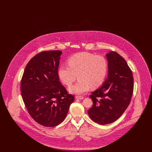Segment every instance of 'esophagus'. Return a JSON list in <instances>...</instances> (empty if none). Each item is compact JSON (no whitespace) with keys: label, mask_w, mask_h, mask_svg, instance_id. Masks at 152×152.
<instances>
[{"label":"esophagus","mask_w":152,"mask_h":152,"mask_svg":"<svg viewBox=\"0 0 152 152\" xmlns=\"http://www.w3.org/2000/svg\"><path fill=\"white\" fill-rule=\"evenodd\" d=\"M76 99H84V97L82 96H76Z\"/></svg>","instance_id":"obj_1"}]
</instances>
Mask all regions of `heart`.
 <instances>
[{
  "label": "heart",
  "mask_w": 152,
  "mask_h": 152,
  "mask_svg": "<svg viewBox=\"0 0 152 152\" xmlns=\"http://www.w3.org/2000/svg\"><path fill=\"white\" fill-rule=\"evenodd\" d=\"M68 66L60 65L58 69L59 79L66 86L76 80L78 82L69 88L73 94H81L92 88L101 87L106 79L108 65L107 59L101 55L82 52L75 53L67 60Z\"/></svg>",
  "instance_id": "heart-1"
}]
</instances>
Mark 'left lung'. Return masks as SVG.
<instances>
[{
    "label": "left lung",
    "mask_w": 152,
    "mask_h": 152,
    "mask_svg": "<svg viewBox=\"0 0 152 152\" xmlns=\"http://www.w3.org/2000/svg\"><path fill=\"white\" fill-rule=\"evenodd\" d=\"M108 75L104 84L89 97L92 107L88 110L95 123L106 125L117 120L130 104L133 76L126 60L115 51L107 54Z\"/></svg>",
    "instance_id": "obj_1"
}]
</instances>
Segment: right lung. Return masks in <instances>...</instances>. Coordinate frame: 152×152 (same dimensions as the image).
I'll list each match as a JSON object with an SVG mask.
<instances>
[{
  "label": "right lung",
  "mask_w": 152,
  "mask_h": 152,
  "mask_svg": "<svg viewBox=\"0 0 152 152\" xmlns=\"http://www.w3.org/2000/svg\"><path fill=\"white\" fill-rule=\"evenodd\" d=\"M60 51H43L27 64L21 80L23 100L30 116L39 124L54 127L65 119L75 100L59 81Z\"/></svg>",
  "instance_id": "obj_1"
}]
</instances>
